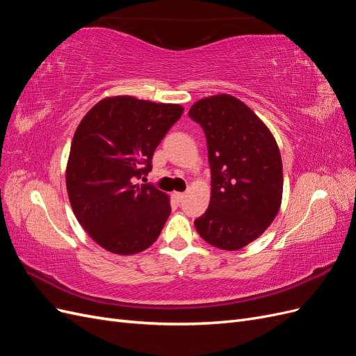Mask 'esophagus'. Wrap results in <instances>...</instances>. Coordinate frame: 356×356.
Here are the masks:
<instances>
[{
    "label": "esophagus",
    "mask_w": 356,
    "mask_h": 356,
    "mask_svg": "<svg viewBox=\"0 0 356 356\" xmlns=\"http://www.w3.org/2000/svg\"><path fill=\"white\" fill-rule=\"evenodd\" d=\"M172 197H174V200H175L177 203H179V202H182V200H184L186 195H184V193H179V191H175V193H172Z\"/></svg>",
    "instance_id": "obj_1"
}]
</instances>
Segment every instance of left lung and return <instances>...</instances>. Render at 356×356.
I'll return each instance as SVG.
<instances>
[{"instance_id":"obj_1","label":"left lung","mask_w":356,"mask_h":356,"mask_svg":"<svg viewBox=\"0 0 356 356\" xmlns=\"http://www.w3.org/2000/svg\"><path fill=\"white\" fill-rule=\"evenodd\" d=\"M188 115L203 129L211 166V202L195 221L202 239L236 251L264 233L281 208L282 159L268 127L230 95L203 98Z\"/></svg>"}]
</instances>
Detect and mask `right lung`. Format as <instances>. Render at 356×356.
Segmentation results:
<instances>
[{"instance_id": "add662e5", "label": "right lung", "mask_w": 356, "mask_h": 356, "mask_svg": "<svg viewBox=\"0 0 356 356\" xmlns=\"http://www.w3.org/2000/svg\"><path fill=\"white\" fill-rule=\"evenodd\" d=\"M182 111L178 104L111 96L80 122L67 165L68 197L75 218L104 250L132 255L159 238L169 196L134 181L152 170L154 149Z\"/></svg>"}]
</instances>
